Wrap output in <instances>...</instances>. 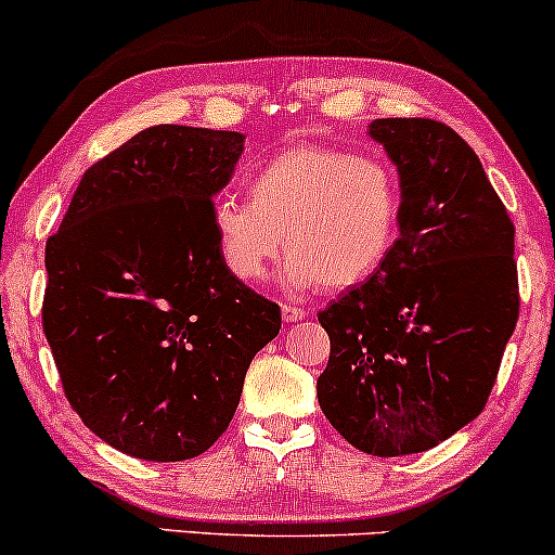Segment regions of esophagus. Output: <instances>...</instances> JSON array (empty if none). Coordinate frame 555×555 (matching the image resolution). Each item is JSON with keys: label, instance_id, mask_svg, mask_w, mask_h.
<instances>
[{"label": "esophagus", "instance_id": "obj_1", "mask_svg": "<svg viewBox=\"0 0 555 555\" xmlns=\"http://www.w3.org/2000/svg\"><path fill=\"white\" fill-rule=\"evenodd\" d=\"M307 317V311H304L301 307H294V304H283V320L285 322H298Z\"/></svg>", "mask_w": 555, "mask_h": 555}]
</instances>
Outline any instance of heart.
Returning <instances> with one entry per match:
<instances>
[{
  "instance_id": "heart-1",
  "label": "heart",
  "mask_w": 555,
  "mask_h": 555,
  "mask_svg": "<svg viewBox=\"0 0 555 555\" xmlns=\"http://www.w3.org/2000/svg\"><path fill=\"white\" fill-rule=\"evenodd\" d=\"M246 196L217 198L209 215L222 267L241 283L264 278L285 241L294 294L353 288L383 270L401 235V180L370 154L296 143L248 172Z\"/></svg>"
}]
</instances>
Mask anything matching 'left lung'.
I'll list each match as a JSON object with an SVG mask.
<instances>
[{
  "label": "left lung",
  "instance_id": "8db88e82",
  "mask_svg": "<svg viewBox=\"0 0 555 555\" xmlns=\"http://www.w3.org/2000/svg\"><path fill=\"white\" fill-rule=\"evenodd\" d=\"M370 135L398 167L401 235L377 275L317 314L330 335L317 398L353 448L406 456L488 403L519 320L514 222L453 128L385 117Z\"/></svg>",
  "mask_w": 555,
  "mask_h": 555
}]
</instances>
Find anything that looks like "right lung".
<instances>
[{
  "mask_svg": "<svg viewBox=\"0 0 555 555\" xmlns=\"http://www.w3.org/2000/svg\"><path fill=\"white\" fill-rule=\"evenodd\" d=\"M235 130L154 126L93 162L47 241L41 322L62 390L128 456L183 462L233 420L280 307L222 267L211 196Z\"/></svg>",
  "mask_w": 555,
  "mask_h": 555,
  "instance_id": "right-lung-1",
  "label": "right lung"
}]
</instances>
